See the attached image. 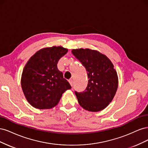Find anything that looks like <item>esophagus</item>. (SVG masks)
Masks as SVG:
<instances>
[{"label":"esophagus","mask_w":148,"mask_h":148,"mask_svg":"<svg viewBox=\"0 0 148 148\" xmlns=\"http://www.w3.org/2000/svg\"><path fill=\"white\" fill-rule=\"evenodd\" d=\"M69 82L70 83V85H71V86H73V79H69Z\"/></svg>","instance_id":"34e87169"}]
</instances>
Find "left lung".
I'll use <instances>...</instances> for the list:
<instances>
[{
	"label": "left lung",
	"instance_id": "8db88e82",
	"mask_svg": "<svg viewBox=\"0 0 148 148\" xmlns=\"http://www.w3.org/2000/svg\"><path fill=\"white\" fill-rule=\"evenodd\" d=\"M73 55L87 71L88 83L83 92L75 91L79 105L91 112L102 110L112 101L118 87V77L105 55L89 49H73Z\"/></svg>",
	"mask_w": 148,
	"mask_h": 148
}]
</instances>
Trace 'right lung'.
Instances as JSON below:
<instances>
[{
    "mask_svg": "<svg viewBox=\"0 0 148 148\" xmlns=\"http://www.w3.org/2000/svg\"><path fill=\"white\" fill-rule=\"evenodd\" d=\"M68 52L62 47L41 49L30 58L21 76V88L26 99L35 108L51 109L59 103L62 95L71 88L57 69V63Z\"/></svg>",
    "mask_w": 148,
    "mask_h": 148,
    "instance_id": "1",
    "label": "right lung"
}]
</instances>
